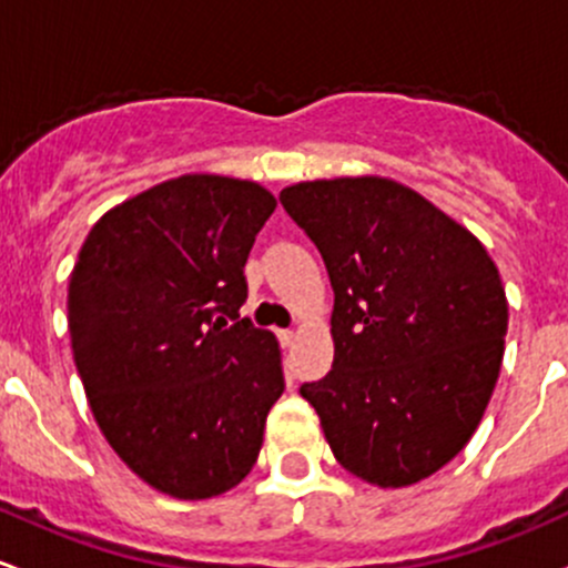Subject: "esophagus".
<instances>
[{
	"instance_id": "esophagus-1",
	"label": "esophagus",
	"mask_w": 568,
	"mask_h": 568,
	"mask_svg": "<svg viewBox=\"0 0 568 568\" xmlns=\"http://www.w3.org/2000/svg\"><path fill=\"white\" fill-rule=\"evenodd\" d=\"M278 342H282V347H292V342H295V331H278Z\"/></svg>"
}]
</instances>
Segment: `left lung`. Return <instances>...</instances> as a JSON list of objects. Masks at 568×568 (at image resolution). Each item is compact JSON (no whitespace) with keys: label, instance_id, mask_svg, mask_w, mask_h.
Instances as JSON below:
<instances>
[{"label":"left lung","instance_id":"8db88e82","mask_svg":"<svg viewBox=\"0 0 568 568\" xmlns=\"http://www.w3.org/2000/svg\"><path fill=\"white\" fill-rule=\"evenodd\" d=\"M278 199L333 286V369L301 396L344 470L410 487L467 446L498 383V267L473 232L388 178L308 180Z\"/></svg>","mask_w":568,"mask_h":568}]
</instances>
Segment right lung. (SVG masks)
Instances as JSON below:
<instances>
[{
	"label": "right lung",
	"instance_id": "add662e5",
	"mask_svg": "<svg viewBox=\"0 0 568 568\" xmlns=\"http://www.w3.org/2000/svg\"><path fill=\"white\" fill-rule=\"evenodd\" d=\"M276 196L183 174L111 207L68 284V331L90 410L142 481L180 500L241 484L284 394L282 349L241 320L243 267Z\"/></svg>",
	"mask_w": 568,
	"mask_h": 568
}]
</instances>
